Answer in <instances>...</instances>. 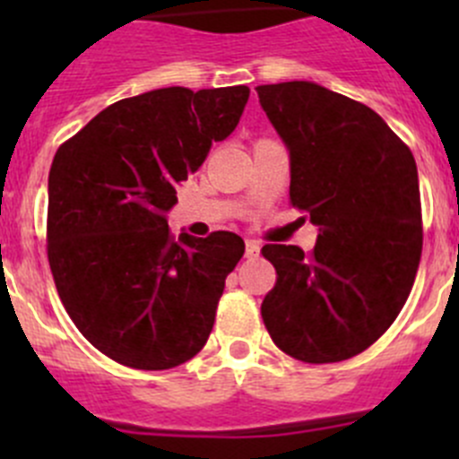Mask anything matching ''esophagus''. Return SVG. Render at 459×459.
<instances>
[{
	"instance_id": "obj_1",
	"label": "esophagus",
	"mask_w": 459,
	"mask_h": 459,
	"mask_svg": "<svg viewBox=\"0 0 459 459\" xmlns=\"http://www.w3.org/2000/svg\"><path fill=\"white\" fill-rule=\"evenodd\" d=\"M259 248H262V247H259L255 239H247V251H244V253H247L248 259H253V257L259 255Z\"/></svg>"
}]
</instances>
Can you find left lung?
I'll return each instance as SVG.
<instances>
[{
  "mask_svg": "<svg viewBox=\"0 0 459 459\" xmlns=\"http://www.w3.org/2000/svg\"><path fill=\"white\" fill-rule=\"evenodd\" d=\"M290 160V202L317 226L304 257L266 244L277 281L262 319L277 349L308 364L362 353L400 316L422 257L413 152L375 110L316 82L257 86Z\"/></svg>",
  "mask_w": 459,
  "mask_h": 459,
  "instance_id": "obj_1",
  "label": "left lung"
}]
</instances>
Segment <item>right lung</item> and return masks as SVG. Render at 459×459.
<instances>
[{"mask_svg":"<svg viewBox=\"0 0 459 459\" xmlns=\"http://www.w3.org/2000/svg\"><path fill=\"white\" fill-rule=\"evenodd\" d=\"M251 88H157L101 110L55 152L48 262L82 335L142 371L179 367L206 344L226 275L244 255L229 230L173 238L175 188L235 131Z\"/></svg>","mask_w":459,"mask_h":459,"instance_id":"obj_1","label":"right lung"}]
</instances>
